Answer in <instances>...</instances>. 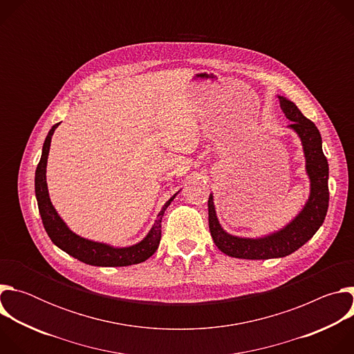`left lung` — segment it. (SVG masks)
Instances as JSON below:
<instances>
[{
    "label": "left lung",
    "instance_id": "left-lung-1",
    "mask_svg": "<svg viewBox=\"0 0 354 354\" xmlns=\"http://www.w3.org/2000/svg\"><path fill=\"white\" fill-rule=\"evenodd\" d=\"M280 108L291 120L288 127L301 140L306 157V171L310 178V196L306 206L286 227L259 238H242L228 234L220 224L214 198L209 197V227L214 243L223 254L239 259L284 258L308 242L322 225L329 206V167L322 151V138L317 126L299 112L294 102L279 96Z\"/></svg>",
    "mask_w": 354,
    "mask_h": 354
}]
</instances>
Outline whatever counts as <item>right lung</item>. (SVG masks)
Wrapping results in <instances>:
<instances>
[{
  "mask_svg": "<svg viewBox=\"0 0 354 354\" xmlns=\"http://www.w3.org/2000/svg\"><path fill=\"white\" fill-rule=\"evenodd\" d=\"M59 124L60 123L55 124L52 129H50L44 140L41 157L35 172V193L37 200V207L43 221V227L47 235L50 236V239H52V242L56 246H59L62 250L67 252L70 257L92 266H102V268L130 266V265L141 263L147 261L149 257H153L154 252L158 249V245L161 241L162 216L178 193H175L164 205V207L157 216L154 225L151 227L148 234L138 243H134L126 248H115L108 243L89 241L86 238L77 235L67 227V224L63 221V218L59 216V213L53 207L52 201H50V197H48V190L46 183V167H47L50 142H52L53 133Z\"/></svg>",
  "mask_w": 354,
  "mask_h": 354,
  "instance_id": "add662e5",
  "label": "right lung"
}]
</instances>
